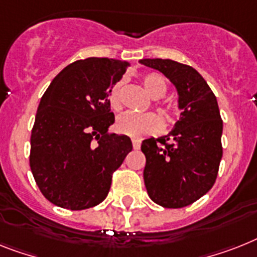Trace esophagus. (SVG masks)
Masks as SVG:
<instances>
[{"label": "esophagus", "mask_w": 257, "mask_h": 257, "mask_svg": "<svg viewBox=\"0 0 257 257\" xmlns=\"http://www.w3.org/2000/svg\"><path fill=\"white\" fill-rule=\"evenodd\" d=\"M141 141H135V139H134L133 141V147H134V150H139V148H141Z\"/></svg>", "instance_id": "1"}]
</instances>
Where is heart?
Instances as JSON below:
<instances>
[{
	"label": "heart",
	"instance_id": "obj_1",
	"mask_svg": "<svg viewBox=\"0 0 257 257\" xmlns=\"http://www.w3.org/2000/svg\"><path fill=\"white\" fill-rule=\"evenodd\" d=\"M142 81H143L146 90L154 98H162L168 89L167 80L164 78V76L158 72H151V73L144 75ZM109 101L114 110L120 109V82H116L111 88L109 93ZM162 111L167 116H172L176 114L175 107L169 105L162 106ZM162 128V119L154 113L137 114L128 111V113L118 116L115 122L116 133L134 138V139H141V138L148 137V135H154V134L160 133Z\"/></svg>",
	"mask_w": 257,
	"mask_h": 257
}]
</instances>
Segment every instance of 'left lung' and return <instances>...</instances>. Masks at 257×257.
Wrapping results in <instances>:
<instances>
[{
    "mask_svg": "<svg viewBox=\"0 0 257 257\" xmlns=\"http://www.w3.org/2000/svg\"><path fill=\"white\" fill-rule=\"evenodd\" d=\"M179 93L180 119L165 137L142 143L143 177L150 198L167 209H180L205 196L217 180L223 154V122L213 90L190 65L169 59H143Z\"/></svg>",
    "mask_w": 257,
    "mask_h": 257,
    "instance_id": "obj_1",
    "label": "left lung"
}]
</instances>
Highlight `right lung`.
Segmentation results:
<instances>
[{
    "label": "right lung",
    "mask_w": 257,
    "mask_h": 257,
    "mask_svg": "<svg viewBox=\"0 0 257 257\" xmlns=\"http://www.w3.org/2000/svg\"><path fill=\"white\" fill-rule=\"evenodd\" d=\"M130 63L88 57L67 65L40 99L31 130L30 168L56 206L84 210L102 202L113 173L133 151L126 135L110 134L109 93Z\"/></svg>",
    "instance_id": "add662e5"
}]
</instances>
